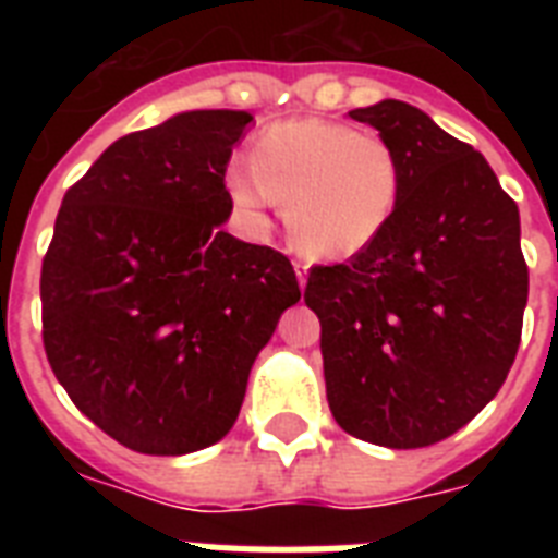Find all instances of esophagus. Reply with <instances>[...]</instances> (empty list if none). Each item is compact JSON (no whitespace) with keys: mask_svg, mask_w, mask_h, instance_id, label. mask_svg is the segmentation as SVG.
<instances>
[{"mask_svg":"<svg viewBox=\"0 0 558 558\" xmlns=\"http://www.w3.org/2000/svg\"><path fill=\"white\" fill-rule=\"evenodd\" d=\"M295 271H298V283H301V289L306 287V271H310V266H306L304 260H295Z\"/></svg>","mask_w":558,"mask_h":558,"instance_id":"obj_1","label":"esophagus"}]
</instances>
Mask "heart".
I'll return each instance as SVG.
<instances>
[{"label": "heart", "instance_id": "heart-1", "mask_svg": "<svg viewBox=\"0 0 558 558\" xmlns=\"http://www.w3.org/2000/svg\"><path fill=\"white\" fill-rule=\"evenodd\" d=\"M228 196L263 219L287 202V226L313 257L348 260L388 228L402 191V165L381 135L324 118H292L263 130L252 161L226 170Z\"/></svg>", "mask_w": 558, "mask_h": 558}]
</instances>
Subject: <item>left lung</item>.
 I'll list each match as a JSON object with an SVG mask.
<instances>
[{
	"label": "left lung",
	"instance_id": "8db88e82",
	"mask_svg": "<svg viewBox=\"0 0 558 558\" xmlns=\"http://www.w3.org/2000/svg\"><path fill=\"white\" fill-rule=\"evenodd\" d=\"M402 165L388 228L348 263L315 266L304 301L322 322L327 402L359 440L423 449L498 393L521 341L527 263L519 205L486 159L423 109H353Z\"/></svg>",
	"mask_w": 558,
	"mask_h": 558
}]
</instances>
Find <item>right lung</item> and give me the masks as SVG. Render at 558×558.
Segmentation results:
<instances>
[{
  "mask_svg": "<svg viewBox=\"0 0 558 558\" xmlns=\"http://www.w3.org/2000/svg\"><path fill=\"white\" fill-rule=\"evenodd\" d=\"M252 121L191 109L124 135L57 214L39 275L48 365L100 432L142 454L222 440L301 298L289 257L222 231L228 159Z\"/></svg>",
  "mask_w": 558,
  "mask_h": 558,
  "instance_id": "1",
  "label": "right lung"
}]
</instances>
